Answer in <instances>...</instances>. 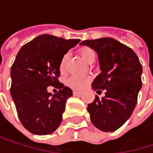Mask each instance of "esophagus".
I'll return each mask as SVG.
<instances>
[{"label": "esophagus", "mask_w": 153, "mask_h": 153, "mask_svg": "<svg viewBox=\"0 0 153 153\" xmlns=\"http://www.w3.org/2000/svg\"><path fill=\"white\" fill-rule=\"evenodd\" d=\"M81 94H82V92H80V91H74V96H80Z\"/></svg>", "instance_id": "1"}]
</instances>
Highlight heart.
I'll return each mask as SVG.
<instances>
[{
    "mask_svg": "<svg viewBox=\"0 0 153 153\" xmlns=\"http://www.w3.org/2000/svg\"><path fill=\"white\" fill-rule=\"evenodd\" d=\"M80 55L82 56V58L87 62L89 63L90 61H92L93 59H96V53L95 51L90 48H83L80 49ZM68 59V54H65L60 61V70H64L65 68V65ZM90 81V79L88 77H83V76H72L70 77L67 80V84L75 88V89H83L88 83Z\"/></svg>",
    "mask_w": 153,
    "mask_h": 153,
    "instance_id": "b5f03b06",
    "label": "heart"
}]
</instances>
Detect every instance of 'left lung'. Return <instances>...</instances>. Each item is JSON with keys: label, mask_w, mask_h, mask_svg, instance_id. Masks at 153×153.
<instances>
[{"label": "left lung", "mask_w": 153, "mask_h": 153, "mask_svg": "<svg viewBox=\"0 0 153 153\" xmlns=\"http://www.w3.org/2000/svg\"><path fill=\"white\" fill-rule=\"evenodd\" d=\"M80 45L91 48L98 56L101 73L92 82V89L105 90L102 99L96 96L88 105L91 122L104 132H113L130 118L136 107L142 88V65L130 48L112 38L87 40Z\"/></svg>", "instance_id": "left-lung-1"}]
</instances>
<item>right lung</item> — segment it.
Wrapping results in <instances>:
<instances>
[{
  "label": "right lung",
  "mask_w": 153,
  "mask_h": 153,
  "mask_svg": "<svg viewBox=\"0 0 153 153\" xmlns=\"http://www.w3.org/2000/svg\"><path fill=\"white\" fill-rule=\"evenodd\" d=\"M79 42L42 34L18 51L10 70V94L22 125L32 134L49 135L60 126L73 91L58 81L59 65ZM54 85L59 91L52 95L46 88Z\"/></svg>",
  "instance_id": "add662e5"
}]
</instances>
